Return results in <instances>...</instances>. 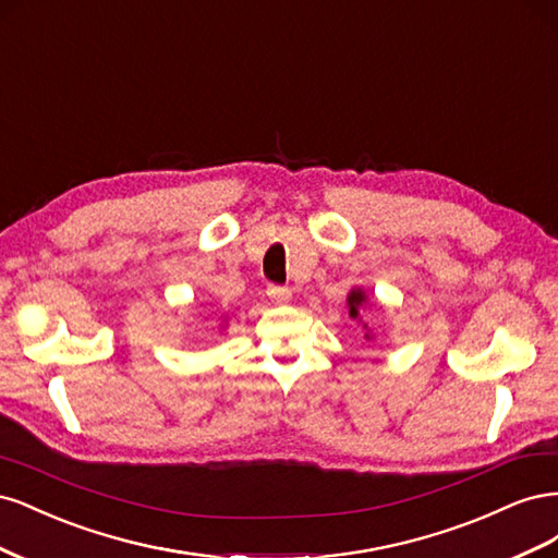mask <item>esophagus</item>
I'll list each match as a JSON object with an SVG mask.
<instances>
[{
	"label": "esophagus",
	"mask_w": 558,
	"mask_h": 558,
	"mask_svg": "<svg viewBox=\"0 0 558 558\" xmlns=\"http://www.w3.org/2000/svg\"><path fill=\"white\" fill-rule=\"evenodd\" d=\"M267 295L269 300L275 302V305H289L291 302V289L289 286H267Z\"/></svg>",
	"instance_id": "obj_1"
}]
</instances>
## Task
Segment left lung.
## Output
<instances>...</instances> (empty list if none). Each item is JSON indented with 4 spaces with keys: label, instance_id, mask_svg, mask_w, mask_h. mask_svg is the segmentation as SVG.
<instances>
[{
    "label": "left lung",
    "instance_id": "8db88e82",
    "mask_svg": "<svg viewBox=\"0 0 558 558\" xmlns=\"http://www.w3.org/2000/svg\"><path fill=\"white\" fill-rule=\"evenodd\" d=\"M365 302H367V295H365V291H363V289H353V291L349 293V298H347V305H349V316H351V318H359V314H361V310H363ZM363 328L367 330V332H365L367 340H373V335H369V328H367V324H363Z\"/></svg>",
    "mask_w": 558,
    "mask_h": 558
}]
</instances>
